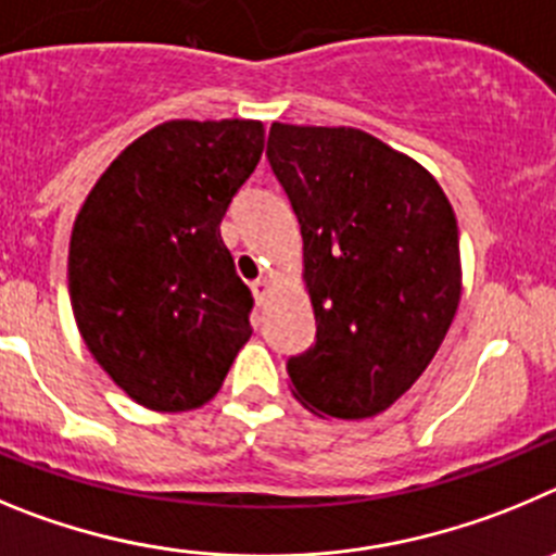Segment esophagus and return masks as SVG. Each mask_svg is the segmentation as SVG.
Here are the masks:
<instances>
[{
	"label": "esophagus",
	"instance_id": "esophagus-1",
	"mask_svg": "<svg viewBox=\"0 0 556 556\" xmlns=\"http://www.w3.org/2000/svg\"><path fill=\"white\" fill-rule=\"evenodd\" d=\"M271 282L268 279H254L252 282V293H254V302L260 304V307H266L268 299H271Z\"/></svg>",
	"mask_w": 556,
	"mask_h": 556
}]
</instances>
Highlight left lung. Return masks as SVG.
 <instances>
[{"mask_svg":"<svg viewBox=\"0 0 556 556\" xmlns=\"http://www.w3.org/2000/svg\"><path fill=\"white\" fill-rule=\"evenodd\" d=\"M268 160L302 227L315 315L290 390L318 418H374L427 371L459 307L452 202L418 160L357 127L274 122Z\"/></svg>","mask_w":556,"mask_h":556,"instance_id":"8db88e82","label":"left lung"}]
</instances>
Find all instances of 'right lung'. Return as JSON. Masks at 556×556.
Returning <instances> with one entry per match:
<instances>
[{
	"instance_id": "1",
	"label": "right lung",
	"mask_w": 556,
	"mask_h": 556,
	"mask_svg": "<svg viewBox=\"0 0 556 556\" xmlns=\"http://www.w3.org/2000/svg\"><path fill=\"white\" fill-rule=\"evenodd\" d=\"M263 143L266 127L254 118L163 122L104 168L74 218V321L141 407L207 404L252 338V290L218 227Z\"/></svg>"
}]
</instances>
